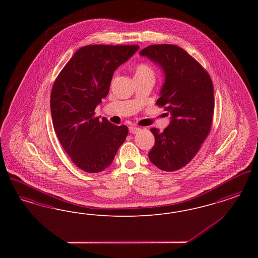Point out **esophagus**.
Instances as JSON below:
<instances>
[{"label": "esophagus", "instance_id": "esophagus-1", "mask_svg": "<svg viewBox=\"0 0 258 258\" xmlns=\"http://www.w3.org/2000/svg\"><path fill=\"white\" fill-rule=\"evenodd\" d=\"M128 130H130V133L131 134H137V133H139L140 132V127H138V126H135V125H131L130 127H128Z\"/></svg>", "mask_w": 258, "mask_h": 258}]
</instances>
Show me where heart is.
Masks as SVG:
<instances>
[{
    "label": "heart",
    "instance_id": "heart-1",
    "mask_svg": "<svg viewBox=\"0 0 258 258\" xmlns=\"http://www.w3.org/2000/svg\"><path fill=\"white\" fill-rule=\"evenodd\" d=\"M135 77H142V76H153L154 71L146 62H138L135 66Z\"/></svg>",
    "mask_w": 258,
    "mask_h": 258
}]
</instances>
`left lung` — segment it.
Segmentation results:
<instances>
[{
  "instance_id": "obj_1",
  "label": "left lung",
  "mask_w": 258,
  "mask_h": 258,
  "mask_svg": "<svg viewBox=\"0 0 258 258\" xmlns=\"http://www.w3.org/2000/svg\"><path fill=\"white\" fill-rule=\"evenodd\" d=\"M140 55L163 69L165 81L157 105L171 115V122L162 133L151 128L155 145L149 159L160 170L176 171L196 157L211 131L215 108L213 82L208 72L177 45H149Z\"/></svg>"
}]
</instances>
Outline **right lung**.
Instances as JSON below:
<instances>
[{"label": "right lung", "mask_w": 258, "mask_h": 258, "mask_svg": "<svg viewBox=\"0 0 258 258\" xmlns=\"http://www.w3.org/2000/svg\"><path fill=\"white\" fill-rule=\"evenodd\" d=\"M138 45H86L77 50L57 76L50 107L54 131L74 164L88 173L107 168L128 128L96 117L95 109L109 92L115 70Z\"/></svg>", "instance_id": "right-lung-1"}]
</instances>
